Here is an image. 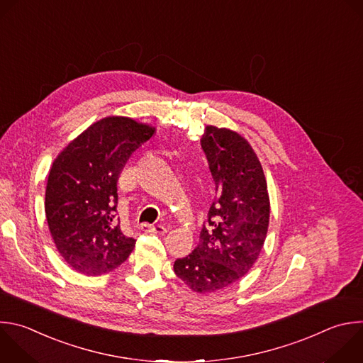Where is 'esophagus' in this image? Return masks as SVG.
I'll use <instances>...</instances> for the list:
<instances>
[{
    "label": "esophagus",
    "mask_w": 363,
    "mask_h": 363,
    "mask_svg": "<svg viewBox=\"0 0 363 363\" xmlns=\"http://www.w3.org/2000/svg\"><path fill=\"white\" fill-rule=\"evenodd\" d=\"M141 229H143L144 232H152V233H158V235H165V233H167V228L162 226V225H155V226H152V225L144 223V225L141 226Z\"/></svg>",
    "instance_id": "esophagus-1"
}]
</instances>
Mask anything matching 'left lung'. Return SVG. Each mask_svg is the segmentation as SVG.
Wrapping results in <instances>:
<instances>
[{"mask_svg": "<svg viewBox=\"0 0 363 363\" xmlns=\"http://www.w3.org/2000/svg\"><path fill=\"white\" fill-rule=\"evenodd\" d=\"M202 150L216 196L194 252L174 271L198 294H212L242 278L257 262L268 233L267 178L251 144L229 128L206 125Z\"/></svg>", "mask_w": 363, "mask_h": 363, "instance_id": "left-lung-1", "label": "left lung"}]
</instances>
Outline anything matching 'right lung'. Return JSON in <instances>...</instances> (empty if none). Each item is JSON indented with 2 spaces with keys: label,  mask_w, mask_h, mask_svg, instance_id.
<instances>
[{
  "label": "right lung",
  "mask_w": 363,
  "mask_h": 363,
  "mask_svg": "<svg viewBox=\"0 0 363 363\" xmlns=\"http://www.w3.org/2000/svg\"><path fill=\"white\" fill-rule=\"evenodd\" d=\"M155 128L130 116H105L54 160L45 188V216L54 244L77 272L96 277L125 262L135 239L115 219L116 182L131 154Z\"/></svg>",
  "instance_id": "right-lung-1"
}]
</instances>
